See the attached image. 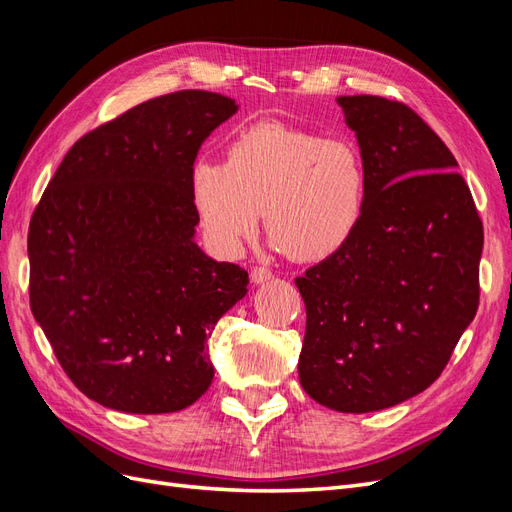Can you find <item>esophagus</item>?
<instances>
[{
    "label": "esophagus",
    "mask_w": 512,
    "mask_h": 512,
    "mask_svg": "<svg viewBox=\"0 0 512 512\" xmlns=\"http://www.w3.org/2000/svg\"><path fill=\"white\" fill-rule=\"evenodd\" d=\"M250 280H252V284H265V282H269V280H273V273L269 271V269H265V267H256V269H252V273H250Z\"/></svg>",
    "instance_id": "obj_1"
}]
</instances>
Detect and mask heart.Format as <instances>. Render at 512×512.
Here are the masks:
<instances>
[{
	"instance_id": "obj_1",
	"label": "heart",
	"mask_w": 512,
	"mask_h": 512,
	"mask_svg": "<svg viewBox=\"0 0 512 512\" xmlns=\"http://www.w3.org/2000/svg\"><path fill=\"white\" fill-rule=\"evenodd\" d=\"M190 198L213 252L235 258L267 215L271 245L303 262L339 254L361 228L367 170L346 138L258 121L226 145V158H200Z\"/></svg>"
}]
</instances>
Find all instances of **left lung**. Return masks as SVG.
Returning <instances> with one entry per match:
<instances>
[{
	"label": "left lung",
	"mask_w": 512,
	"mask_h": 512,
	"mask_svg": "<svg viewBox=\"0 0 512 512\" xmlns=\"http://www.w3.org/2000/svg\"><path fill=\"white\" fill-rule=\"evenodd\" d=\"M367 170L361 228L297 277L299 380L320 406L363 414L433 384L478 309L480 222L457 160L401 102L339 96Z\"/></svg>",
	"instance_id": "1"
}]
</instances>
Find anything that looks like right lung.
I'll return each mask as SVG.
<instances>
[{
    "label": "right lung",
    "instance_id": "right-lung-1",
    "mask_svg": "<svg viewBox=\"0 0 512 512\" xmlns=\"http://www.w3.org/2000/svg\"><path fill=\"white\" fill-rule=\"evenodd\" d=\"M239 111L188 89L130 108L66 153L29 224V303L76 389L128 414L192 406L207 339L250 277L200 250L190 173Z\"/></svg>",
    "mask_w": 512,
    "mask_h": 512
}]
</instances>
